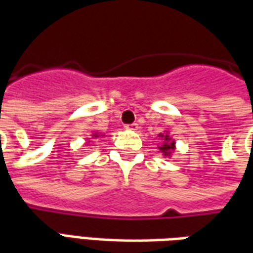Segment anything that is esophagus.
Listing matches in <instances>:
<instances>
[{
	"instance_id": "obj_1",
	"label": "esophagus",
	"mask_w": 253,
	"mask_h": 253,
	"mask_svg": "<svg viewBox=\"0 0 253 253\" xmlns=\"http://www.w3.org/2000/svg\"><path fill=\"white\" fill-rule=\"evenodd\" d=\"M126 128H127V130H132V131H137L139 127H138V125H137V123H131V125H127Z\"/></svg>"
}]
</instances>
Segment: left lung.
<instances>
[{
	"label": "left lung",
	"instance_id": "8db88e82",
	"mask_svg": "<svg viewBox=\"0 0 253 253\" xmlns=\"http://www.w3.org/2000/svg\"><path fill=\"white\" fill-rule=\"evenodd\" d=\"M160 135H162V134H160ZM162 137H163V135H162ZM174 146H175V142L171 141V138L166 134V135H164V144L162 145V146H159V149H160V152H163L164 156H169V153H171V151H174Z\"/></svg>",
	"mask_w": 253,
	"mask_h": 253
}]
</instances>
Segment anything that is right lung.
Here are the masks:
<instances>
[{"instance_id": "add662e5", "label": "right lung", "mask_w": 253, "mask_h": 253, "mask_svg": "<svg viewBox=\"0 0 253 253\" xmlns=\"http://www.w3.org/2000/svg\"><path fill=\"white\" fill-rule=\"evenodd\" d=\"M97 137H100V135H98V134L96 132V134H94V138H97Z\"/></svg>"}]
</instances>
